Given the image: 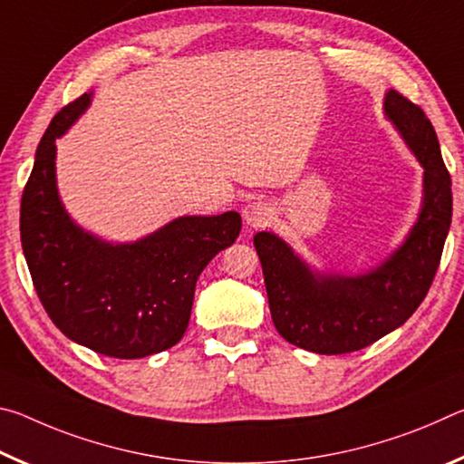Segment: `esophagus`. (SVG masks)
Wrapping results in <instances>:
<instances>
[{
    "label": "esophagus",
    "mask_w": 464,
    "mask_h": 464,
    "mask_svg": "<svg viewBox=\"0 0 464 464\" xmlns=\"http://www.w3.org/2000/svg\"><path fill=\"white\" fill-rule=\"evenodd\" d=\"M274 217V210L268 202H262V200H254L249 202L246 210H243V218H246V223L249 227H264L272 221Z\"/></svg>",
    "instance_id": "obj_1"
}]
</instances>
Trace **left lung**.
I'll use <instances>...</instances> for the list:
<instances>
[{
	"label": "left lung",
	"instance_id": "obj_1",
	"mask_svg": "<svg viewBox=\"0 0 464 464\" xmlns=\"http://www.w3.org/2000/svg\"><path fill=\"white\" fill-rule=\"evenodd\" d=\"M389 119L423 166V207L410 237L387 262L364 276H313L285 241L257 233L272 321L278 334L315 354H348L403 325L434 282L452 221L450 174L436 130L403 93L384 98Z\"/></svg>",
	"mask_w": 464,
	"mask_h": 464
}]
</instances>
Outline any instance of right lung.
Masks as SVG:
<instances>
[{
    "label": "right lung",
    "instance_id": "1",
    "mask_svg": "<svg viewBox=\"0 0 464 464\" xmlns=\"http://www.w3.org/2000/svg\"><path fill=\"white\" fill-rule=\"evenodd\" d=\"M61 108L41 139L22 192L20 239L46 315L69 340L110 358H143L176 345L196 280L241 231L237 213L182 217L130 246H110L72 223L54 186V139L85 106Z\"/></svg>",
    "mask_w": 464,
    "mask_h": 464
}]
</instances>
